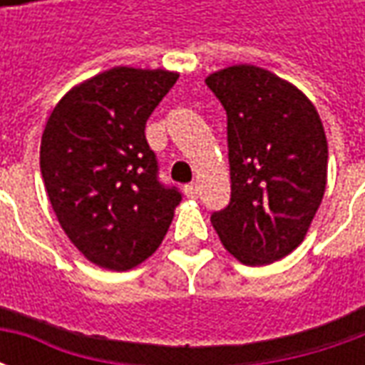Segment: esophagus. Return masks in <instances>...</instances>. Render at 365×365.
<instances>
[{"label": "esophagus", "mask_w": 365, "mask_h": 365, "mask_svg": "<svg viewBox=\"0 0 365 365\" xmlns=\"http://www.w3.org/2000/svg\"><path fill=\"white\" fill-rule=\"evenodd\" d=\"M183 193L187 195V197L191 199H195L199 195V187H197V183H187L185 187H183Z\"/></svg>", "instance_id": "esophagus-1"}]
</instances>
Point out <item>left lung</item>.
<instances>
[{
    "instance_id": "left-lung-1",
    "label": "left lung",
    "mask_w": 365,
    "mask_h": 365,
    "mask_svg": "<svg viewBox=\"0 0 365 365\" xmlns=\"http://www.w3.org/2000/svg\"><path fill=\"white\" fill-rule=\"evenodd\" d=\"M227 111L229 205L211 215L222 246L246 266L297 248L327 187L329 146L309 97L279 76L238 64L207 76Z\"/></svg>"
}]
</instances>
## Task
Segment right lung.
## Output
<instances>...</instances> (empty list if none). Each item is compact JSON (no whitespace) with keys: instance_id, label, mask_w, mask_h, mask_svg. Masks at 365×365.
I'll return each instance as SVG.
<instances>
[{"instance_id":"add662e5","label":"right lung","mask_w":365,"mask_h":365,"mask_svg":"<svg viewBox=\"0 0 365 365\" xmlns=\"http://www.w3.org/2000/svg\"><path fill=\"white\" fill-rule=\"evenodd\" d=\"M178 72L117 66L76 86L52 109L41 140L44 187L72 245L96 266L125 272L166 237L178 187L158 180L146 120Z\"/></svg>"}]
</instances>
